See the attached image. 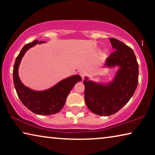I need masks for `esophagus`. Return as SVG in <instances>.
Returning a JSON list of instances; mask_svg holds the SVG:
<instances>
[{
  "mask_svg": "<svg viewBox=\"0 0 155 155\" xmlns=\"http://www.w3.org/2000/svg\"><path fill=\"white\" fill-rule=\"evenodd\" d=\"M79 74L81 77H82V78L83 79L84 78H85V75H86V72L85 71V70H81V71L79 72Z\"/></svg>",
  "mask_w": 155,
  "mask_h": 155,
  "instance_id": "esophagus-1",
  "label": "esophagus"
}]
</instances>
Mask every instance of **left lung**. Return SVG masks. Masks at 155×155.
Returning <instances> with one entry per match:
<instances>
[{"instance_id":"8db88e82","label":"left lung","mask_w":155,"mask_h":155,"mask_svg":"<svg viewBox=\"0 0 155 155\" xmlns=\"http://www.w3.org/2000/svg\"><path fill=\"white\" fill-rule=\"evenodd\" d=\"M115 51L107 57L104 67L117 70L109 83H97L86 77L85 101L91 112L109 116L122 109L134 94L137 87L139 65L133 49L115 38L109 39Z\"/></svg>"}]
</instances>
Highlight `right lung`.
<instances>
[{
    "instance_id": "add662e5",
    "label": "right lung",
    "mask_w": 155,
    "mask_h": 155,
    "mask_svg": "<svg viewBox=\"0 0 155 155\" xmlns=\"http://www.w3.org/2000/svg\"><path fill=\"white\" fill-rule=\"evenodd\" d=\"M45 42L35 40L26 44L15 59L13 70L14 87L21 102L31 111L41 115L55 114L61 111L70 91L76 83L82 80L79 75L76 74L60 81L56 85L45 90L35 91L26 87L20 81L18 75L21 60L28 49L36 44Z\"/></svg>"
}]
</instances>
